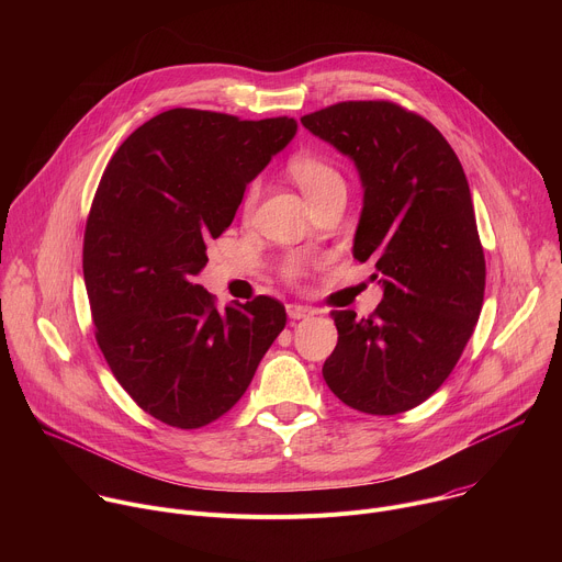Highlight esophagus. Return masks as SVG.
<instances>
[{"label": "esophagus", "instance_id": "34e87169", "mask_svg": "<svg viewBox=\"0 0 562 562\" xmlns=\"http://www.w3.org/2000/svg\"><path fill=\"white\" fill-rule=\"evenodd\" d=\"M286 313H289L291 319H302V317L313 315V308L302 306V304H289V306H286Z\"/></svg>", "mask_w": 562, "mask_h": 562}]
</instances>
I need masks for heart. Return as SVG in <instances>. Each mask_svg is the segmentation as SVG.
Segmentation results:
<instances>
[{"instance_id":"1","label":"heart","mask_w":562,"mask_h":562,"mask_svg":"<svg viewBox=\"0 0 562 562\" xmlns=\"http://www.w3.org/2000/svg\"><path fill=\"white\" fill-rule=\"evenodd\" d=\"M289 173L308 202L317 200L319 195H325L334 189H345V180L338 173V169H334L329 162H325V159H319V157H308V155L293 157L289 165ZM256 198H258V182H254L249 187L245 204L251 206L256 202ZM297 271L300 269L295 265L289 269L291 276H295Z\"/></svg>"}]
</instances>
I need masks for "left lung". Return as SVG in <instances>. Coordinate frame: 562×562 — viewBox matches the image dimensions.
<instances>
[{"mask_svg":"<svg viewBox=\"0 0 562 562\" xmlns=\"http://www.w3.org/2000/svg\"><path fill=\"white\" fill-rule=\"evenodd\" d=\"M300 122L353 159L364 189L353 258L371 260L384 289L369 317L331 313L338 345L323 375L351 409L409 412L449 378L483 308L462 165L431 122L393 102H340Z\"/></svg>","mask_w":562,"mask_h":562,"instance_id":"left-lung-1","label":"left lung"}]
</instances>
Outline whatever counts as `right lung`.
<instances>
[{
	"instance_id": "right-lung-1",
	"label": "right lung",
	"mask_w": 562,
	"mask_h": 562,
	"mask_svg": "<svg viewBox=\"0 0 562 562\" xmlns=\"http://www.w3.org/2000/svg\"><path fill=\"white\" fill-rule=\"evenodd\" d=\"M295 131L293 117L171 109L133 131L100 180L82 258L95 340L159 423L200 429L224 416L286 325L269 295L217 308L198 273Z\"/></svg>"
}]
</instances>
